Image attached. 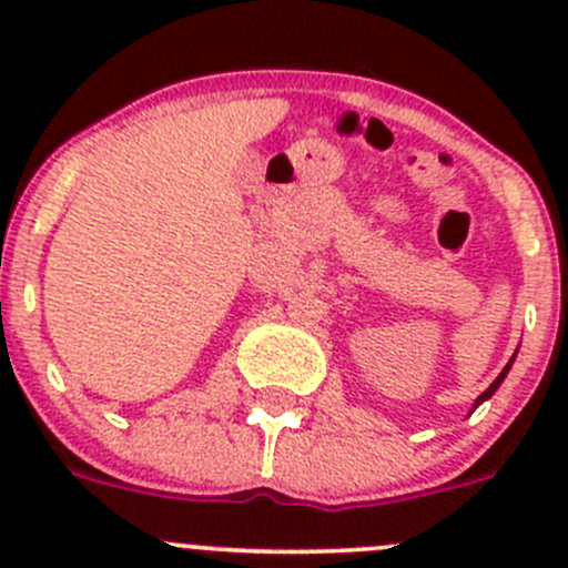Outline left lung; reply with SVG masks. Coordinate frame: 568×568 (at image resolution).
<instances>
[{
	"label": "left lung",
	"instance_id": "obj_1",
	"mask_svg": "<svg viewBox=\"0 0 568 568\" xmlns=\"http://www.w3.org/2000/svg\"><path fill=\"white\" fill-rule=\"evenodd\" d=\"M514 357H517V354H514ZM514 357H511V363H514ZM511 363H508V365H506V368H503V371H500V376H497V379H495V382H491V385H489V387H486V390L478 395V400H475V406H473V409H478V406H480V404H484V400H486V398H491V395H495V390H497V387H500V385H503V379H506V374H508V371H511Z\"/></svg>",
	"mask_w": 568,
	"mask_h": 568
}]
</instances>
